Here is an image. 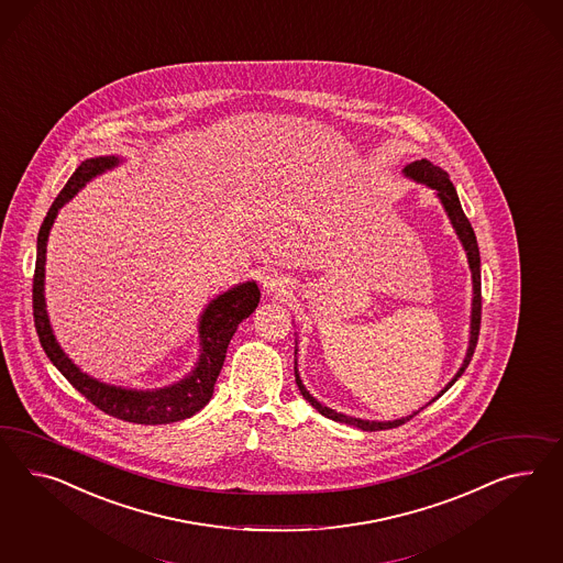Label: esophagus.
<instances>
[{
    "label": "esophagus",
    "mask_w": 563,
    "mask_h": 563,
    "mask_svg": "<svg viewBox=\"0 0 563 563\" xmlns=\"http://www.w3.org/2000/svg\"><path fill=\"white\" fill-rule=\"evenodd\" d=\"M262 289L268 295H285L290 289L289 278L283 274H268L262 278Z\"/></svg>",
    "instance_id": "esophagus-1"
}]
</instances>
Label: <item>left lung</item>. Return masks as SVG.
I'll return each mask as SVG.
<instances>
[{"mask_svg": "<svg viewBox=\"0 0 563 563\" xmlns=\"http://www.w3.org/2000/svg\"><path fill=\"white\" fill-rule=\"evenodd\" d=\"M401 174H404L406 178L413 180V183L424 184V186L434 190V195H437V198L441 200L444 213H446L449 221H451V225L455 229L459 242H461L463 250H465V254H467V264H470V271H472L473 297L472 321H470V346H467L465 358H463V363L459 366L455 377L442 387L441 391H439V396L432 397V401H437V399H439L442 394H446V391L455 385V380L465 373V368H467L470 361H472L473 352H475L477 335H479V320H482V268H479V266H482V260H479V247H477V240H475L472 223H470V219L465 217L463 209H461V202H459V197H456L455 186H453V183L449 180V174H446L442 167L434 166L432 162H428V159L411 162V164H408V166L401 169ZM297 352H299V349H297V338H295V380H297V385H299L301 396H303L305 399L316 408V410L320 411L321 416H325V418H330V420H334V422L356 426V428L366 430V432L389 430V428H397V426L406 424V422L411 420L418 411L424 410L428 404H432V401H428L424 408L411 411L410 416H404V418H397V420H385V422H379V420H363V418L346 416V413H342V411H335L332 410V408H328V406H323L321 401H318L316 397L311 396V394L307 391L303 380L299 377V368H297Z\"/></svg>", "mask_w": 563, "mask_h": 563, "instance_id": "obj_1", "label": "left lung"}]
</instances>
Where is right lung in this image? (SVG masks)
Instances as JSON below:
<instances>
[{"mask_svg": "<svg viewBox=\"0 0 563 563\" xmlns=\"http://www.w3.org/2000/svg\"><path fill=\"white\" fill-rule=\"evenodd\" d=\"M121 164L122 157L119 155H98V157L84 159L77 166L74 176L65 184L59 197L55 198V202L51 205L36 240V268H34V283H32L34 325L48 361L57 366L63 377L69 380L77 391L91 401L98 410L133 424H172L195 416L213 397L214 380L225 363L229 342L235 334L238 325L256 311L260 303V289L256 280H245L231 289L223 290L221 295H217L209 301L198 320L197 363L188 375H184L183 379L176 383L155 387V389H135V387L110 385L84 373L57 342L46 313V242L63 207L96 176H102L104 172H110Z\"/></svg>", "mask_w": 563, "mask_h": 563, "instance_id": "right-lung-1", "label": "right lung"}]
</instances>
